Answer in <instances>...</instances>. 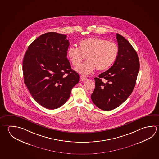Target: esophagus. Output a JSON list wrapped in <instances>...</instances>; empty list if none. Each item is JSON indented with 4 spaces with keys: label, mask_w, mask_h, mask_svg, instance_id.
<instances>
[{
    "label": "esophagus",
    "mask_w": 159,
    "mask_h": 159,
    "mask_svg": "<svg viewBox=\"0 0 159 159\" xmlns=\"http://www.w3.org/2000/svg\"><path fill=\"white\" fill-rule=\"evenodd\" d=\"M81 80L85 81L87 80V78L86 76H80Z\"/></svg>",
    "instance_id": "esophagus-1"
}]
</instances>
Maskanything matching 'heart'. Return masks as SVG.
I'll list each match as a JSON object with an SVG mask.
<instances>
[{
    "label": "heart",
    "mask_w": 159,
    "mask_h": 159,
    "mask_svg": "<svg viewBox=\"0 0 159 159\" xmlns=\"http://www.w3.org/2000/svg\"><path fill=\"white\" fill-rule=\"evenodd\" d=\"M119 52L118 47L115 43L97 37L82 39L79 42V48L70 47L67 55L74 67L81 64L86 56L88 61L77 69L79 73L88 75L95 69L98 71L105 70L113 64Z\"/></svg>",
    "instance_id": "heart-1"
}]
</instances>
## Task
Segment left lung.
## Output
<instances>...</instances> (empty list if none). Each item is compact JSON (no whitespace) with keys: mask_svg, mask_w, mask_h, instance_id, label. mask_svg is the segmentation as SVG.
Wrapping results in <instances>:
<instances>
[{"mask_svg":"<svg viewBox=\"0 0 159 159\" xmlns=\"http://www.w3.org/2000/svg\"><path fill=\"white\" fill-rule=\"evenodd\" d=\"M118 55L114 64L95 78V89L91 95L95 106L111 111L121 105L133 92L139 70L136 51L125 37L117 34ZM107 81L103 83L101 79Z\"/></svg>","mask_w":159,"mask_h":159,"instance_id":"obj_1","label":"left lung"}]
</instances>
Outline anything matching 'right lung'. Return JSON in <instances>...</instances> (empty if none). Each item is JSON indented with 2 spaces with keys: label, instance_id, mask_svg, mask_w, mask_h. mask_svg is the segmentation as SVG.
<instances>
[{
  "label": "right lung",
  "instance_id": "1",
  "mask_svg": "<svg viewBox=\"0 0 159 159\" xmlns=\"http://www.w3.org/2000/svg\"><path fill=\"white\" fill-rule=\"evenodd\" d=\"M66 37L56 32L43 34L28 46L23 58L25 84L34 99L46 108L64 104L80 80L67 58Z\"/></svg>",
  "mask_w": 159,
  "mask_h": 159
}]
</instances>
